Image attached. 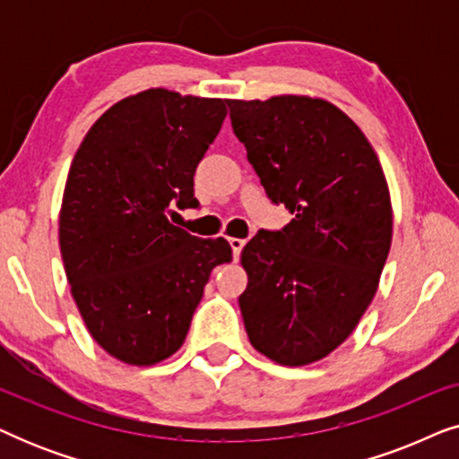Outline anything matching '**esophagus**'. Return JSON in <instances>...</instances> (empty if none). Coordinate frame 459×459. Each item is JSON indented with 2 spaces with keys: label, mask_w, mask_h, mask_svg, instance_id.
Returning a JSON list of instances; mask_svg holds the SVG:
<instances>
[{
  "label": "esophagus",
  "mask_w": 459,
  "mask_h": 459,
  "mask_svg": "<svg viewBox=\"0 0 459 459\" xmlns=\"http://www.w3.org/2000/svg\"><path fill=\"white\" fill-rule=\"evenodd\" d=\"M244 244H247V240H242V238H230V247H231V253H234V259H240Z\"/></svg>",
  "instance_id": "34e87169"
}]
</instances>
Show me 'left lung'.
Wrapping results in <instances>:
<instances>
[{"label": "left lung", "mask_w": 459, "mask_h": 459, "mask_svg": "<svg viewBox=\"0 0 459 459\" xmlns=\"http://www.w3.org/2000/svg\"><path fill=\"white\" fill-rule=\"evenodd\" d=\"M228 106L269 200L294 215L242 250L244 328L269 359L307 366L347 341L378 290L393 238L385 173L361 129L325 100Z\"/></svg>", "instance_id": "obj_1"}]
</instances>
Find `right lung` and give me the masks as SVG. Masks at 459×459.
<instances>
[{
    "label": "right lung",
    "instance_id": "obj_1",
    "mask_svg": "<svg viewBox=\"0 0 459 459\" xmlns=\"http://www.w3.org/2000/svg\"><path fill=\"white\" fill-rule=\"evenodd\" d=\"M228 100L146 90L110 106L74 154L60 209V253L81 317L100 347L152 366L186 341L225 238L169 221L198 209L194 173Z\"/></svg>",
    "mask_w": 459,
    "mask_h": 459
}]
</instances>
